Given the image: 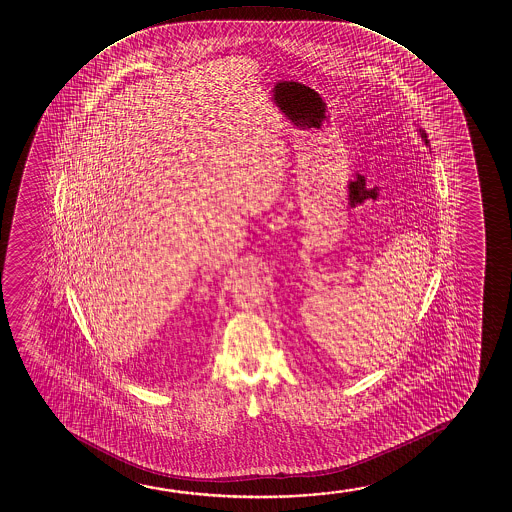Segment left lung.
I'll use <instances>...</instances> for the list:
<instances>
[{
    "label": "left lung",
    "instance_id": "obj_1",
    "mask_svg": "<svg viewBox=\"0 0 512 512\" xmlns=\"http://www.w3.org/2000/svg\"><path fill=\"white\" fill-rule=\"evenodd\" d=\"M420 134H421V138H423V141H425V143H427V145H428L427 133H425V131H423V129H420Z\"/></svg>",
    "mask_w": 512,
    "mask_h": 512
}]
</instances>
